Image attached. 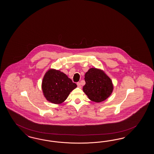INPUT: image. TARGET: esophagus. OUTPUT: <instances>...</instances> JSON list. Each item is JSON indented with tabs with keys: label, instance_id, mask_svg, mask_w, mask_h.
Returning a JSON list of instances; mask_svg holds the SVG:
<instances>
[{
	"label": "esophagus",
	"instance_id": "esophagus-1",
	"mask_svg": "<svg viewBox=\"0 0 154 154\" xmlns=\"http://www.w3.org/2000/svg\"><path fill=\"white\" fill-rule=\"evenodd\" d=\"M77 86H78L79 88H81V84H80L79 82H77Z\"/></svg>",
	"mask_w": 154,
	"mask_h": 154
}]
</instances>
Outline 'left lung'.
Returning a JSON list of instances; mask_svg holds the SVG:
<instances>
[{
    "label": "left lung",
    "mask_w": 154,
    "mask_h": 154,
    "mask_svg": "<svg viewBox=\"0 0 154 154\" xmlns=\"http://www.w3.org/2000/svg\"><path fill=\"white\" fill-rule=\"evenodd\" d=\"M83 91L90 100L96 103L106 100L113 90L112 81L101 69L91 68L85 75Z\"/></svg>",
    "instance_id": "obj_1"
}]
</instances>
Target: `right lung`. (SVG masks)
Masks as SVG:
<instances>
[{
    "label": "right lung",
    "mask_w": 154,
    "mask_h": 154,
    "mask_svg": "<svg viewBox=\"0 0 154 154\" xmlns=\"http://www.w3.org/2000/svg\"><path fill=\"white\" fill-rule=\"evenodd\" d=\"M77 86L65 73L53 68L47 71L42 80V92L45 98L56 104L64 102Z\"/></svg>",
    "instance_id": "obj_1"
}]
</instances>
